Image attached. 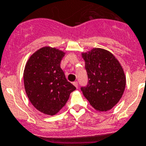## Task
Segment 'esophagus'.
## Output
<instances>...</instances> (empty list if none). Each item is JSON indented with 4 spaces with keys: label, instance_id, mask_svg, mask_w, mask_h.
<instances>
[{
    "label": "esophagus",
    "instance_id": "obj_1",
    "mask_svg": "<svg viewBox=\"0 0 146 146\" xmlns=\"http://www.w3.org/2000/svg\"><path fill=\"white\" fill-rule=\"evenodd\" d=\"M73 84H74V86H75L76 87H77V88H78V82H73Z\"/></svg>",
    "mask_w": 146,
    "mask_h": 146
}]
</instances>
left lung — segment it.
Wrapping results in <instances>:
<instances>
[{
    "label": "left lung",
    "instance_id": "1",
    "mask_svg": "<svg viewBox=\"0 0 146 146\" xmlns=\"http://www.w3.org/2000/svg\"><path fill=\"white\" fill-rule=\"evenodd\" d=\"M82 56L88 75V84L81 87L83 95L96 110H110L125 91L126 78L123 67L115 56L103 48H94Z\"/></svg>",
    "mask_w": 146,
    "mask_h": 146
}]
</instances>
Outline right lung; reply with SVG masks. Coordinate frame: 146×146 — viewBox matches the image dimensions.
<instances>
[{"instance_id": "add662e5", "label": "right lung", "mask_w": 146, "mask_h": 146, "mask_svg": "<svg viewBox=\"0 0 146 146\" xmlns=\"http://www.w3.org/2000/svg\"><path fill=\"white\" fill-rule=\"evenodd\" d=\"M65 53L42 47L27 61L23 72L26 95L38 111L54 115L65 105L76 87L66 80L60 63Z\"/></svg>"}]
</instances>
